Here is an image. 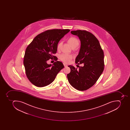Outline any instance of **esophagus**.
<instances>
[{
    "mask_svg": "<svg viewBox=\"0 0 130 130\" xmlns=\"http://www.w3.org/2000/svg\"><path fill=\"white\" fill-rule=\"evenodd\" d=\"M64 66V67H66L68 66V65L67 64H66L65 63H63Z\"/></svg>",
    "mask_w": 130,
    "mask_h": 130,
    "instance_id": "esophagus-1",
    "label": "esophagus"
}]
</instances>
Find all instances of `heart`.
I'll return each mask as SVG.
<instances>
[{"label": "heart", "mask_w": 130, "mask_h": 130, "mask_svg": "<svg viewBox=\"0 0 130 130\" xmlns=\"http://www.w3.org/2000/svg\"><path fill=\"white\" fill-rule=\"evenodd\" d=\"M68 42L70 43L71 46H72L73 49H75L79 45V41L77 38L75 37H71L68 40ZM62 44V42L60 41L58 44L57 49L58 50H60ZM73 56L70 54H62L59 56V58L60 60L66 63H69L72 60Z\"/></svg>", "instance_id": "heart-1"}]
</instances>
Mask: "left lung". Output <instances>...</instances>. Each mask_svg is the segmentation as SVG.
I'll return each mask as SVG.
<instances>
[{
	"label": "left lung",
	"mask_w": 130,
	"mask_h": 130,
	"mask_svg": "<svg viewBox=\"0 0 130 130\" xmlns=\"http://www.w3.org/2000/svg\"><path fill=\"white\" fill-rule=\"evenodd\" d=\"M72 35L78 37L81 45L76 63L83 64L78 70L69 66L71 72L67 75L68 81L73 87L85 91L93 86L104 69V54L99 41L94 35L86 30L72 31Z\"/></svg>",
	"instance_id": "left-lung-1"
}]
</instances>
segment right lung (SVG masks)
I'll list each match as a JSON object with an SVG mask.
<instances>
[{
    "label": "right lung",
    "mask_w": 130,
    "mask_h": 130,
    "mask_svg": "<svg viewBox=\"0 0 130 130\" xmlns=\"http://www.w3.org/2000/svg\"><path fill=\"white\" fill-rule=\"evenodd\" d=\"M69 29L47 30L37 35L26 49L24 64L30 82L38 87L47 86L53 82L62 69V62L57 61L48 64L47 61L55 58L60 40L70 32Z\"/></svg>",
    "instance_id": "obj_1"
}]
</instances>
